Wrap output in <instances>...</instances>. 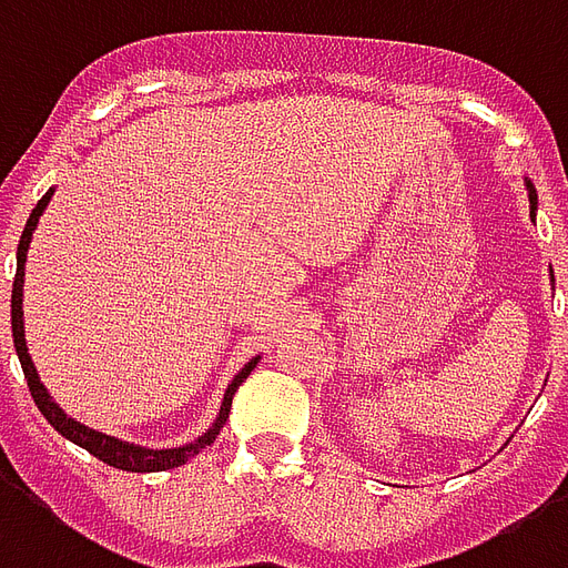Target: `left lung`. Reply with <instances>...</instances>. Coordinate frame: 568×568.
I'll return each instance as SVG.
<instances>
[{"label":"left lung","mask_w":568,"mask_h":568,"mask_svg":"<svg viewBox=\"0 0 568 568\" xmlns=\"http://www.w3.org/2000/svg\"><path fill=\"white\" fill-rule=\"evenodd\" d=\"M527 192H530V216L536 220V204H539V199H536V189H532L530 180H527Z\"/></svg>","instance_id":"obj_1"}]
</instances>
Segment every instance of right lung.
Returning <instances> with one entry per match:
<instances>
[{
    "label": "right lung",
    "instance_id": "1",
    "mask_svg": "<svg viewBox=\"0 0 568 568\" xmlns=\"http://www.w3.org/2000/svg\"><path fill=\"white\" fill-rule=\"evenodd\" d=\"M50 195H53V189L44 192V199L38 201L36 210L29 213L27 229L20 234V243H17V273H14V288H11V334H14V348H17V358H20V367H23V376H27L29 394H32V400H36L38 413L44 415L50 422L53 430H60L69 443L81 445L87 448L92 457H99L108 466H116V469H125V473H162V469H174V466L186 464L189 457H195L201 448H207L216 436H220L222 424L229 422L231 413V400H234V390L241 388V382L246 379L252 373V367L258 364V358H252L246 367L231 379L229 390H225V397H222L220 415H216V422L210 427L207 434H201L195 443L180 445V448H144V445H134V443H123V439H116V436L99 434V430H92L87 424L74 422L69 415L62 413L57 403L50 400L48 388L41 385L36 373V364L29 358V348H27V334H23V267H27V252H29V241H32V231L38 225V216L44 213L48 207Z\"/></svg>",
    "mask_w": 568,
    "mask_h": 568
}]
</instances>
